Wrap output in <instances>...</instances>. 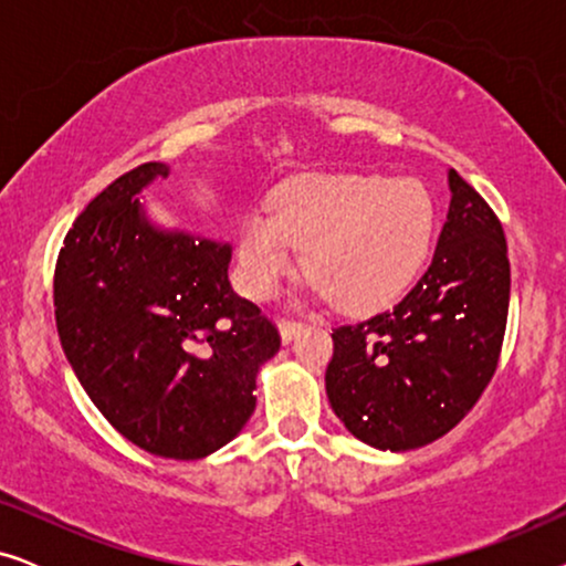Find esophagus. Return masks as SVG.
<instances>
[{
	"label": "esophagus",
	"instance_id": "34e87169",
	"mask_svg": "<svg viewBox=\"0 0 566 566\" xmlns=\"http://www.w3.org/2000/svg\"><path fill=\"white\" fill-rule=\"evenodd\" d=\"M301 329H304V324H301V322H289V319H283L281 324H277V332H281V339H283V343H291V339L296 337Z\"/></svg>",
	"mask_w": 566,
	"mask_h": 566
}]
</instances>
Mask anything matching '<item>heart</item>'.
Here are the masks:
<instances>
[{
	"instance_id": "b5f03b06",
	"label": "heart",
	"mask_w": 566,
	"mask_h": 566,
	"mask_svg": "<svg viewBox=\"0 0 566 566\" xmlns=\"http://www.w3.org/2000/svg\"><path fill=\"white\" fill-rule=\"evenodd\" d=\"M436 206L412 177L301 175L244 216L237 239L239 281L265 301L304 262L314 296L347 312H381L401 298L428 260Z\"/></svg>"
}]
</instances>
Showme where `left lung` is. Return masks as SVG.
Masks as SVG:
<instances>
[{"mask_svg": "<svg viewBox=\"0 0 566 566\" xmlns=\"http://www.w3.org/2000/svg\"><path fill=\"white\" fill-rule=\"evenodd\" d=\"M448 190L428 273L391 312L332 329L329 405L378 451H412L443 438L497 368L510 304L505 234L455 169H448Z\"/></svg>", "mask_w": 566, "mask_h": 566, "instance_id": "8db88e82", "label": "left lung"}]
</instances>
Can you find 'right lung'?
Returning a JSON list of instances; mask_svg holds the SVG:
<instances>
[{"label":"right lung","instance_id":"obj_1","mask_svg":"<svg viewBox=\"0 0 566 566\" xmlns=\"http://www.w3.org/2000/svg\"><path fill=\"white\" fill-rule=\"evenodd\" d=\"M169 165L99 192L69 229L53 277L61 347L105 420L175 461L206 459L254 412L277 329L231 291V244L157 223L142 203Z\"/></svg>","mask_w":566,"mask_h":566}]
</instances>
